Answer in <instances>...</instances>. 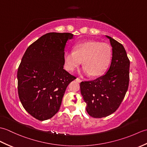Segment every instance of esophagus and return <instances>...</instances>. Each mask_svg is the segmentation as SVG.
I'll list each match as a JSON object with an SVG mask.
<instances>
[{"label":"esophagus","mask_w":147,"mask_h":147,"mask_svg":"<svg viewBox=\"0 0 147 147\" xmlns=\"http://www.w3.org/2000/svg\"><path fill=\"white\" fill-rule=\"evenodd\" d=\"M76 82H79V83H81L82 82V80H81L80 78H77L76 79Z\"/></svg>","instance_id":"obj_1"}]
</instances>
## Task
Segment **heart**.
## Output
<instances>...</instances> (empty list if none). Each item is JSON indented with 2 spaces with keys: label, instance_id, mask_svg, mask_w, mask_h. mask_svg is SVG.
Returning <instances> with one entry per match:
<instances>
[{
  "label": "heart",
  "instance_id": "heart-1",
  "mask_svg": "<svg viewBox=\"0 0 147 147\" xmlns=\"http://www.w3.org/2000/svg\"><path fill=\"white\" fill-rule=\"evenodd\" d=\"M112 56V50L107 43L86 41L74 46L73 51L64 53V67L73 71L82 64L84 74L92 76L101 75L107 69Z\"/></svg>",
  "mask_w": 147,
  "mask_h": 147
}]
</instances>
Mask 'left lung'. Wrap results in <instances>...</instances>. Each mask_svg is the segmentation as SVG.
Masks as SVG:
<instances>
[{
	"label": "left lung",
	"mask_w": 147,
	"mask_h": 147,
	"mask_svg": "<svg viewBox=\"0 0 147 147\" xmlns=\"http://www.w3.org/2000/svg\"><path fill=\"white\" fill-rule=\"evenodd\" d=\"M112 57L104 75L95 80L80 83L81 93L86 102V110L93 117H104L117 110L125 96L129 81V64L123 45L112 37Z\"/></svg>",
	"instance_id": "8db88e82"
}]
</instances>
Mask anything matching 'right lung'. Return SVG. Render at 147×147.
<instances>
[{
  "mask_svg": "<svg viewBox=\"0 0 147 147\" xmlns=\"http://www.w3.org/2000/svg\"><path fill=\"white\" fill-rule=\"evenodd\" d=\"M70 33H49L28 47L18 71V89L24 109L40 121L60 109L68 86L76 77L64 69V53Z\"/></svg>",
  "mask_w": 147,
  "mask_h": 147,
  "instance_id": "1",
  "label": "right lung"
}]
</instances>
